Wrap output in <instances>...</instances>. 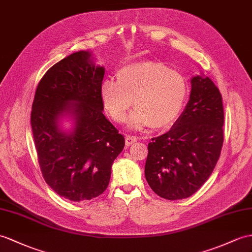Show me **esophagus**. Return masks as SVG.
Here are the masks:
<instances>
[{
	"instance_id": "esophagus-1",
	"label": "esophagus",
	"mask_w": 252,
	"mask_h": 252,
	"mask_svg": "<svg viewBox=\"0 0 252 252\" xmlns=\"http://www.w3.org/2000/svg\"><path fill=\"white\" fill-rule=\"evenodd\" d=\"M137 137H133V136H126L125 138V142L127 146H130L132 145L134 142H137Z\"/></svg>"
}]
</instances>
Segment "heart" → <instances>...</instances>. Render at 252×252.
Here are the masks:
<instances>
[{
  "label": "heart",
  "instance_id": "b5f03b06",
  "mask_svg": "<svg viewBox=\"0 0 252 252\" xmlns=\"http://www.w3.org/2000/svg\"><path fill=\"white\" fill-rule=\"evenodd\" d=\"M188 95V83L180 71L157 61L128 64L116 73V81L103 80L100 98L115 123L126 120L131 105L136 109L128 125L133 129L169 128L179 118Z\"/></svg>",
  "mask_w": 252,
  "mask_h": 252
}]
</instances>
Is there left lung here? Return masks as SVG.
<instances>
[{
	"label": "left lung",
	"instance_id": "obj_1",
	"mask_svg": "<svg viewBox=\"0 0 252 252\" xmlns=\"http://www.w3.org/2000/svg\"><path fill=\"white\" fill-rule=\"evenodd\" d=\"M191 91L172 128L149 143L145 179L153 191L167 200L192 195L207 181L223 143L222 97L212 80L191 78Z\"/></svg>",
	"mask_w": 252,
	"mask_h": 252
}]
</instances>
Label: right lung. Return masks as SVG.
I'll list each match as a JSON object with an SVG mask.
<instances>
[{
	"mask_svg": "<svg viewBox=\"0 0 252 252\" xmlns=\"http://www.w3.org/2000/svg\"><path fill=\"white\" fill-rule=\"evenodd\" d=\"M105 67L78 51L54 64L39 81L31 113L38 162L46 183L61 197L87 201L107 189L125 139L103 114ZM64 118L72 122L66 131Z\"/></svg>",
	"mask_w": 252,
	"mask_h": 252,
	"instance_id": "1",
	"label": "right lung"
}]
</instances>
